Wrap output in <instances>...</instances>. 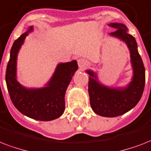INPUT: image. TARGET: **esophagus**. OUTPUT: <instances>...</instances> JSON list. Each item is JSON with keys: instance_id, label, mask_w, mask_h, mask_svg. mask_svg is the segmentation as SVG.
I'll use <instances>...</instances> for the list:
<instances>
[{"instance_id": "obj_1", "label": "esophagus", "mask_w": 151, "mask_h": 151, "mask_svg": "<svg viewBox=\"0 0 151 151\" xmlns=\"http://www.w3.org/2000/svg\"><path fill=\"white\" fill-rule=\"evenodd\" d=\"M77 62H78V65H79V68H84L86 67V65H87L86 60L85 59H83V58H79V59L77 60Z\"/></svg>"}]
</instances>
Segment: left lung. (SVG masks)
I'll use <instances>...</instances> for the list:
<instances>
[{
    "instance_id": "obj_1",
    "label": "left lung",
    "mask_w": 151,
    "mask_h": 151,
    "mask_svg": "<svg viewBox=\"0 0 151 151\" xmlns=\"http://www.w3.org/2000/svg\"><path fill=\"white\" fill-rule=\"evenodd\" d=\"M109 26L116 30L109 35L124 42L130 51L133 69L132 81L124 88H111L100 83L93 71L86 72L90 75L88 92L92 109L101 116L115 117L131 110L139 101L144 90L145 68L138 52L136 41L128 33L127 27L118 23H109Z\"/></svg>"
}]
</instances>
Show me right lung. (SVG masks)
Here are the masks:
<instances>
[{"instance_id": "right-lung-1", "label": "right lung", "mask_w": 151, "mask_h": 151, "mask_svg": "<svg viewBox=\"0 0 151 151\" xmlns=\"http://www.w3.org/2000/svg\"><path fill=\"white\" fill-rule=\"evenodd\" d=\"M30 27L14 42L6 68L7 88L12 103L21 113L37 120L50 121L62 115L65 109V95L75 72L78 69L76 60L60 63L45 86L26 88L16 79V61L19 49L26 37L33 31Z\"/></svg>"}]
</instances>
